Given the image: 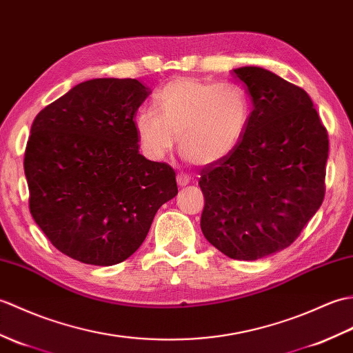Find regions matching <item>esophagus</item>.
Returning a JSON list of instances; mask_svg holds the SVG:
<instances>
[{
  "mask_svg": "<svg viewBox=\"0 0 353 353\" xmlns=\"http://www.w3.org/2000/svg\"><path fill=\"white\" fill-rule=\"evenodd\" d=\"M176 183H178V185L179 187H184V185H187L190 183V176L189 175H185V174H183V172H178V175H176Z\"/></svg>",
  "mask_w": 353,
  "mask_h": 353,
  "instance_id": "esophagus-1",
  "label": "esophagus"
}]
</instances>
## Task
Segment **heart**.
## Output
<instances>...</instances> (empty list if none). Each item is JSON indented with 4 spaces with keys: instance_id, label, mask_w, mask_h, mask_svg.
Returning <instances> with one entry per match:
<instances>
[{
    "instance_id": "1",
    "label": "heart",
    "mask_w": 353,
    "mask_h": 353,
    "mask_svg": "<svg viewBox=\"0 0 353 353\" xmlns=\"http://www.w3.org/2000/svg\"><path fill=\"white\" fill-rule=\"evenodd\" d=\"M155 112L142 108L134 117L140 150L160 161L176 143L196 164H214L230 157L245 137L250 103L234 84L179 77L164 84L154 97Z\"/></svg>"
}]
</instances>
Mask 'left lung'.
I'll return each mask as SVG.
<instances>
[{"mask_svg":"<svg viewBox=\"0 0 353 353\" xmlns=\"http://www.w3.org/2000/svg\"><path fill=\"white\" fill-rule=\"evenodd\" d=\"M231 75L252 113L237 150L201 170V230L226 256L252 261L292 245L322 205L330 140L303 89L258 66Z\"/></svg>","mask_w":353,"mask_h":353,"instance_id":"8db88e82","label":"left lung"}]
</instances>
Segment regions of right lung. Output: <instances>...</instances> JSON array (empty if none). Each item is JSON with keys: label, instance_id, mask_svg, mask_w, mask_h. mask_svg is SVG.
Segmentation results:
<instances>
[{"label": "right lung", "instance_id": "obj_1", "mask_svg": "<svg viewBox=\"0 0 353 353\" xmlns=\"http://www.w3.org/2000/svg\"><path fill=\"white\" fill-rule=\"evenodd\" d=\"M151 89L95 78L45 107L31 125L23 170L30 213L61 254L92 265L127 260L176 196L175 172L139 152L134 117Z\"/></svg>", "mask_w": 353, "mask_h": 353}]
</instances>
